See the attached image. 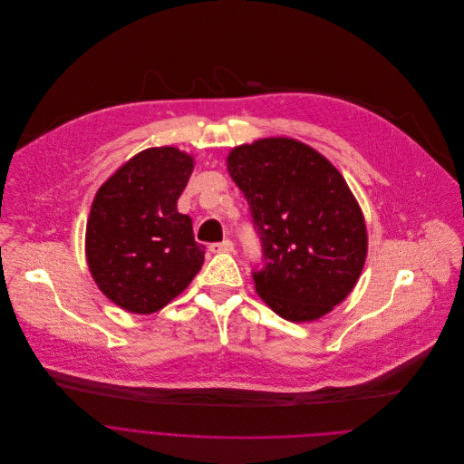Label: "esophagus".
Returning a JSON list of instances; mask_svg holds the SVG:
<instances>
[{"label": "esophagus", "mask_w": 464, "mask_h": 464, "mask_svg": "<svg viewBox=\"0 0 464 464\" xmlns=\"http://www.w3.org/2000/svg\"><path fill=\"white\" fill-rule=\"evenodd\" d=\"M232 250H234V243L230 239L210 245V252H232Z\"/></svg>", "instance_id": "34e87169"}]
</instances>
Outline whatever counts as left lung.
Returning a JSON list of instances; mask_svg holds the SVG:
<instances>
[{
	"label": "left lung",
	"mask_w": 464,
	"mask_h": 464,
	"mask_svg": "<svg viewBox=\"0 0 464 464\" xmlns=\"http://www.w3.org/2000/svg\"><path fill=\"white\" fill-rule=\"evenodd\" d=\"M227 166L261 243L257 295L291 322L327 314L353 291L367 252L362 210L340 171L282 137L234 148Z\"/></svg>",
	"instance_id": "obj_1"
}]
</instances>
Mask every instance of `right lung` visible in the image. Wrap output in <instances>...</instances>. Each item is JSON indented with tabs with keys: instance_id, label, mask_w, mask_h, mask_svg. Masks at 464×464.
I'll use <instances>...</instances> for the list:
<instances>
[{
	"instance_id": "right-lung-1",
	"label": "right lung",
	"mask_w": 464,
	"mask_h": 464,
	"mask_svg": "<svg viewBox=\"0 0 464 464\" xmlns=\"http://www.w3.org/2000/svg\"><path fill=\"white\" fill-rule=\"evenodd\" d=\"M194 160L177 148H150L117 169L92 201L87 265L99 289L119 307L151 314L179 296L205 261L192 219L177 199Z\"/></svg>"
}]
</instances>
